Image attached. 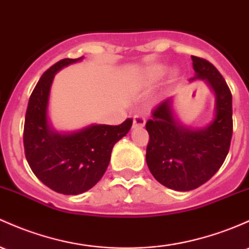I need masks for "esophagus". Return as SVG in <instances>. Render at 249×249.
<instances>
[{
  "mask_svg": "<svg viewBox=\"0 0 249 249\" xmlns=\"http://www.w3.org/2000/svg\"><path fill=\"white\" fill-rule=\"evenodd\" d=\"M145 125V118L142 114H136L133 117V127H143Z\"/></svg>",
  "mask_w": 249,
  "mask_h": 249,
  "instance_id": "34e87169",
  "label": "esophagus"
}]
</instances>
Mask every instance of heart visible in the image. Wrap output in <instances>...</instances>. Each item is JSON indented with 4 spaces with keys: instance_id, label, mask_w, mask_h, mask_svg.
<instances>
[{
    "instance_id": "b5f03b06",
    "label": "heart",
    "mask_w": 249,
    "mask_h": 249,
    "mask_svg": "<svg viewBox=\"0 0 249 249\" xmlns=\"http://www.w3.org/2000/svg\"><path fill=\"white\" fill-rule=\"evenodd\" d=\"M166 72H168V67L165 65H154L146 70V80L149 83H155V81L162 79Z\"/></svg>"
}]
</instances>
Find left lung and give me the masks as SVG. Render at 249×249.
Segmentation results:
<instances>
[{"instance_id": "left-lung-1", "label": "left lung", "mask_w": 249, "mask_h": 249, "mask_svg": "<svg viewBox=\"0 0 249 249\" xmlns=\"http://www.w3.org/2000/svg\"><path fill=\"white\" fill-rule=\"evenodd\" d=\"M191 60L195 75L189 81L204 80L215 97L213 119L206 126H187L179 122L171 97L146 123L147 166L160 184L177 191L196 189L217 173L233 135L231 93L226 80L207 60L194 55Z\"/></svg>"}]
</instances>
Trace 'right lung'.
I'll return each mask as SVG.
<instances>
[{"instance_id": "1", "label": "right lung", "mask_w": 249, "mask_h": 249, "mask_svg": "<svg viewBox=\"0 0 249 249\" xmlns=\"http://www.w3.org/2000/svg\"><path fill=\"white\" fill-rule=\"evenodd\" d=\"M83 59L60 60L43 73L29 98L24 119L27 162L43 184L64 195L83 194L99 182L114 144L127 135L132 125L129 118L117 126L91 124L68 132L54 129L48 114L54 76Z\"/></svg>"}]
</instances>
